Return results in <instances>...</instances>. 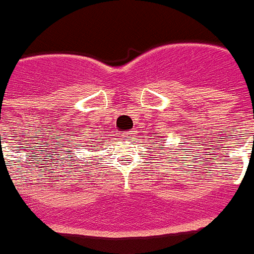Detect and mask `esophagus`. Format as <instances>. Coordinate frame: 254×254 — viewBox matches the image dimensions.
<instances>
[{
	"label": "esophagus",
	"instance_id": "obj_1",
	"mask_svg": "<svg viewBox=\"0 0 254 254\" xmlns=\"http://www.w3.org/2000/svg\"><path fill=\"white\" fill-rule=\"evenodd\" d=\"M123 137H124V139L131 140L134 137H135V133H134V131H129V133H125V134H124Z\"/></svg>",
	"mask_w": 254,
	"mask_h": 254
}]
</instances>
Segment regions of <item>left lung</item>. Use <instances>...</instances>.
<instances>
[{
	"instance_id": "obj_1",
	"label": "left lung",
	"mask_w": 254,
	"mask_h": 254,
	"mask_svg": "<svg viewBox=\"0 0 254 254\" xmlns=\"http://www.w3.org/2000/svg\"><path fill=\"white\" fill-rule=\"evenodd\" d=\"M156 139H157V138H156ZM160 142H161V140H160ZM152 144H155V143H152ZM159 148H161V150H164L165 147H159Z\"/></svg>"
}]
</instances>
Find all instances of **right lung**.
Returning a JSON list of instances; mask_svg holds the SVG:
<instances>
[{
	"label": "right lung",
	"instance_id": "add662e5",
	"mask_svg": "<svg viewBox=\"0 0 254 254\" xmlns=\"http://www.w3.org/2000/svg\"><path fill=\"white\" fill-rule=\"evenodd\" d=\"M93 146H95V144H93Z\"/></svg>",
	"mask_w": 254,
	"mask_h": 254
}]
</instances>
